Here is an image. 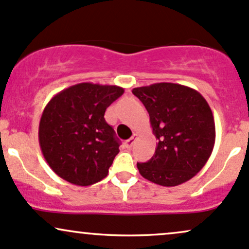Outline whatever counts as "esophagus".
Masks as SVG:
<instances>
[{"label": "esophagus", "instance_id": "obj_1", "mask_svg": "<svg viewBox=\"0 0 249 249\" xmlns=\"http://www.w3.org/2000/svg\"><path fill=\"white\" fill-rule=\"evenodd\" d=\"M137 138H138V134H133L130 139H127V141L125 142V146H126L127 148L132 147V145L134 144V142H136Z\"/></svg>", "mask_w": 249, "mask_h": 249}]
</instances>
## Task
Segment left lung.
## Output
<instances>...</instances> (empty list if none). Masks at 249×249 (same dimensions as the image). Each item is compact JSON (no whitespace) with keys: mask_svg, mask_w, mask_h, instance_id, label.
<instances>
[{"mask_svg":"<svg viewBox=\"0 0 249 249\" xmlns=\"http://www.w3.org/2000/svg\"><path fill=\"white\" fill-rule=\"evenodd\" d=\"M150 115L157 139L154 156L137 162L145 179L166 187L192 179L205 166L215 142V124L210 105L196 90L174 83L134 88Z\"/></svg>","mask_w":249,"mask_h":249,"instance_id":"8db88e82","label":"left lung"}]
</instances>
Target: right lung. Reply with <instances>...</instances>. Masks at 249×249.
Masks as SVG:
<instances>
[{
  "label": "right lung",
  "mask_w": 249,
  "mask_h": 249,
  "mask_svg": "<svg viewBox=\"0 0 249 249\" xmlns=\"http://www.w3.org/2000/svg\"><path fill=\"white\" fill-rule=\"evenodd\" d=\"M124 93L117 85L79 83L58 92L43 110L38 142L45 161L62 179L89 186L104 179L119 152L105 110Z\"/></svg>",
  "instance_id": "add662e5"
}]
</instances>
